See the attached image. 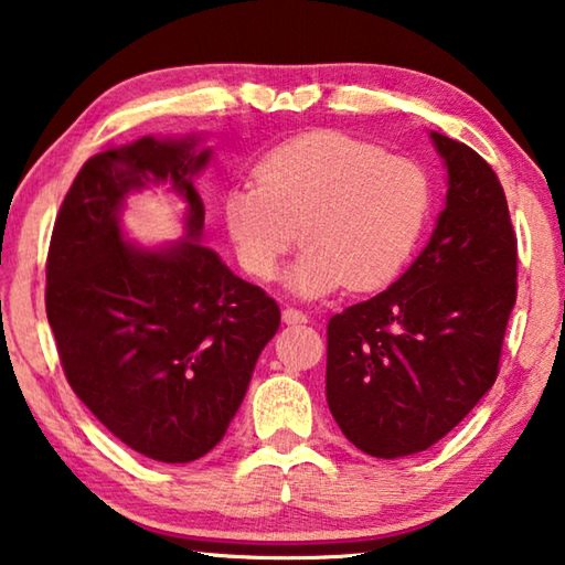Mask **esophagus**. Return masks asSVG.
I'll list each match as a JSON object with an SVG mask.
<instances>
[{"label":"esophagus","instance_id":"obj_1","mask_svg":"<svg viewBox=\"0 0 565 565\" xmlns=\"http://www.w3.org/2000/svg\"><path fill=\"white\" fill-rule=\"evenodd\" d=\"M281 317H284L286 324H307V321H309V317L303 315L301 309H294V307H286Z\"/></svg>","mask_w":565,"mask_h":565}]
</instances>
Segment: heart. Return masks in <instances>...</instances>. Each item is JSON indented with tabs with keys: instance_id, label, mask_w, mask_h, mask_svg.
Segmentation results:
<instances>
[{
	"instance_id": "b5f03b06",
	"label": "heart",
	"mask_w": 565,
	"mask_h": 565,
	"mask_svg": "<svg viewBox=\"0 0 565 565\" xmlns=\"http://www.w3.org/2000/svg\"><path fill=\"white\" fill-rule=\"evenodd\" d=\"M429 211V178L405 156L339 130H309L258 160L256 181L231 185L223 223L258 281L303 246L286 286L297 297L374 291L405 268Z\"/></svg>"
}]
</instances>
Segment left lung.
I'll list each match as a JSON object with an SVG mask.
<instances>
[{
  "instance_id": "8db88e82",
  "label": "left lung",
  "mask_w": 565,
  "mask_h": 565,
  "mask_svg": "<svg viewBox=\"0 0 565 565\" xmlns=\"http://www.w3.org/2000/svg\"><path fill=\"white\" fill-rule=\"evenodd\" d=\"M447 168L433 238L377 297L327 324V402L372 458L423 452L478 405L500 370L518 294V241L495 170L429 132Z\"/></svg>"
}]
</instances>
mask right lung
Here are the masks:
<instances>
[{"instance_id": "obj_1", "label": "right lung", "mask_w": 565, "mask_h": 565, "mask_svg": "<svg viewBox=\"0 0 565 565\" xmlns=\"http://www.w3.org/2000/svg\"><path fill=\"white\" fill-rule=\"evenodd\" d=\"M209 158L191 136L103 150L79 168L50 241L44 307L70 387L158 462L199 460L223 440L281 324L279 303L201 244L193 175ZM148 182L189 203L173 247H130L119 231L124 199Z\"/></svg>"}]
</instances>
